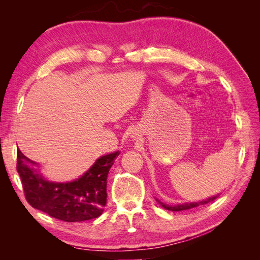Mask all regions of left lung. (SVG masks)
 I'll return each mask as SVG.
<instances>
[{"mask_svg": "<svg viewBox=\"0 0 260 260\" xmlns=\"http://www.w3.org/2000/svg\"><path fill=\"white\" fill-rule=\"evenodd\" d=\"M218 198V195L216 196H212V198H209L205 201H201V202H194V203H185V204H178V205H174V206H170V205H167V204H164L162 202H160L159 200H156L157 202H158L159 205L161 207H164L165 209L167 210H171V211H181V210H187V209H191V208H195L198 207L200 205H204V204H207L209 202H212L215 201L216 199Z\"/></svg>", "mask_w": 260, "mask_h": 260, "instance_id": "1", "label": "left lung"}]
</instances>
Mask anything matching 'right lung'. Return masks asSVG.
<instances>
[{"label": "right lung", "mask_w": 260, "mask_h": 260, "mask_svg": "<svg viewBox=\"0 0 260 260\" xmlns=\"http://www.w3.org/2000/svg\"><path fill=\"white\" fill-rule=\"evenodd\" d=\"M119 151L100 157L83 176L72 182L45 180L38 164L17 149V171L27 202L36 209L65 222L98 218L106 205L107 176Z\"/></svg>", "instance_id": "obj_1"}]
</instances>
